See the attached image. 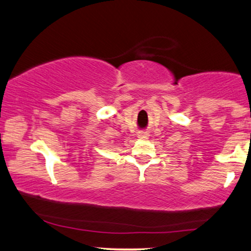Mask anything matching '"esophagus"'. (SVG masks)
<instances>
[{"label":"esophagus","mask_w":251,"mask_h":251,"mask_svg":"<svg viewBox=\"0 0 251 251\" xmlns=\"http://www.w3.org/2000/svg\"><path fill=\"white\" fill-rule=\"evenodd\" d=\"M148 136H149V134H148V132H144V130H141V132H139V134H137V137L139 139H148Z\"/></svg>","instance_id":"esophagus-1"}]
</instances>
